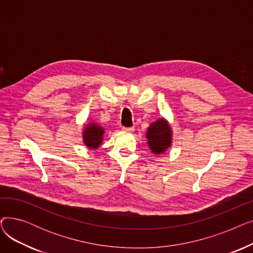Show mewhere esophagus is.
<instances>
[{
    "label": "esophagus",
    "mask_w": 253,
    "mask_h": 253,
    "mask_svg": "<svg viewBox=\"0 0 253 253\" xmlns=\"http://www.w3.org/2000/svg\"><path fill=\"white\" fill-rule=\"evenodd\" d=\"M122 130L125 131V132H133L134 131V127H123Z\"/></svg>",
    "instance_id": "esophagus-1"
}]
</instances>
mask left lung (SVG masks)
Instances as JSON below:
<instances>
[{
  "mask_svg": "<svg viewBox=\"0 0 253 253\" xmlns=\"http://www.w3.org/2000/svg\"><path fill=\"white\" fill-rule=\"evenodd\" d=\"M145 137L154 155L165 153L172 144V129L169 122L164 118L158 119L148 127Z\"/></svg>",
  "mask_w": 253,
  "mask_h": 253,
  "instance_id": "1",
  "label": "left lung"
}]
</instances>
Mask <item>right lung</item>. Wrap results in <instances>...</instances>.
<instances>
[{
  "label": "right lung",
  "instance_id": "right-lung-1",
  "mask_svg": "<svg viewBox=\"0 0 253 253\" xmlns=\"http://www.w3.org/2000/svg\"><path fill=\"white\" fill-rule=\"evenodd\" d=\"M104 128L97 123H89L84 127L82 137L86 147L90 150H96L99 148L103 140Z\"/></svg>",
  "mask_w": 253,
  "mask_h": 253
}]
</instances>
